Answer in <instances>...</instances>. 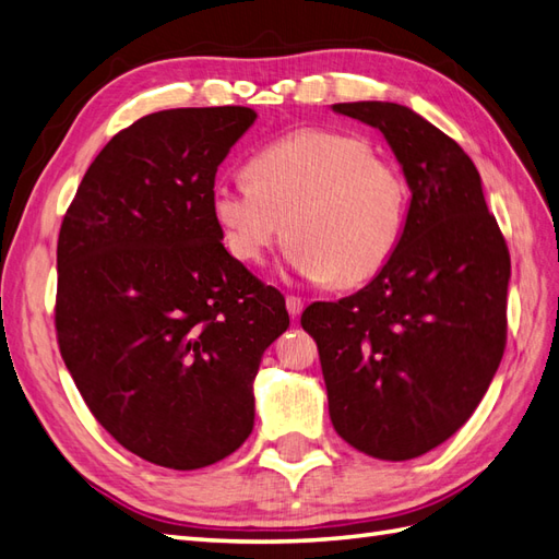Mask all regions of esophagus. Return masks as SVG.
I'll return each mask as SVG.
<instances>
[{
	"label": "esophagus",
	"instance_id": "obj_1",
	"mask_svg": "<svg viewBox=\"0 0 559 559\" xmlns=\"http://www.w3.org/2000/svg\"><path fill=\"white\" fill-rule=\"evenodd\" d=\"M285 307H288L290 317H300V314H302V309H305V302L300 300V297L288 295V297H285Z\"/></svg>",
	"mask_w": 559,
	"mask_h": 559
}]
</instances>
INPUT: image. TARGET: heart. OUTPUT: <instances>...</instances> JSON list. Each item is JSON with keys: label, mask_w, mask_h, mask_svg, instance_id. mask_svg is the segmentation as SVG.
<instances>
[{"label": "heart", "mask_w": 559, "mask_h": 559, "mask_svg": "<svg viewBox=\"0 0 559 559\" xmlns=\"http://www.w3.org/2000/svg\"><path fill=\"white\" fill-rule=\"evenodd\" d=\"M248 174L250 180H218L212 190L214 216L238 262L262 264L288 228L290 264L311 283L355 288L391 264L409 188L365 138L302 128L259 150Z\"/></svg>", "instance_id": "b5f03b06"}]
</instances>
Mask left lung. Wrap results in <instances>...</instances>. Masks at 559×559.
<instances>
[{
  "instance_id": "obj_1",
  "label": "left lung",
  "mask_w": 559,
  "mask_h": 559,
  "mask_svg": "<svg viewBox=\"0 0 559 559\" xmlns=\"http://www.w3.org/2000/svg\"><path fill=\"white\" fill-rule=\"evenodd\" d=\"M333 109L385 135L412 202L391 264L355 295L309 305L300 323L335 431L402 462L448 440L486 395L508 343L510 250L455 140L393 102Z\"/></svg>"
}]
</instances>
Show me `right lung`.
<instances>
[{
    "label": "right lung",
    "instance_id": "right-lung-1",
    "mask_svg": "<svg viewBox=\"0 0 559 559\" xmlns=\"http://www.w3.org/2000/svg\"><path fill=\"white\" fill-rule=\"evenodd\" d=\"M248 107L166 109L90 164L57 242L55 326L87 409L133 455L200 469L254 426L252 381L288 329L283 295L224 248L218 164Z\"/></svg>",
    "mask_w": 559,
    "mask_h": 559
}]
</instances>
